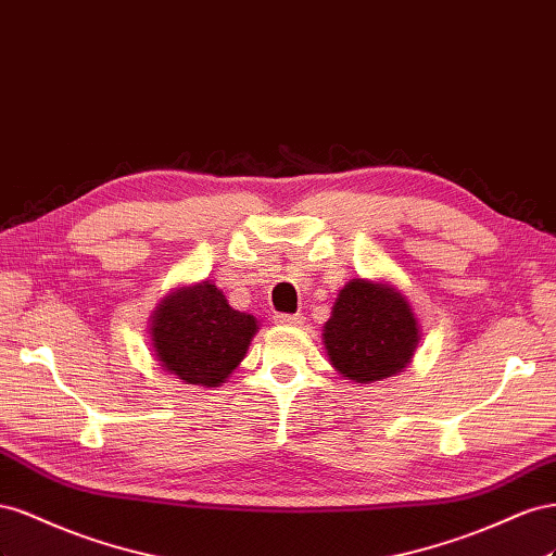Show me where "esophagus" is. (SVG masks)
Wrapping results in <instances>:
<instances>
[{
	"mask_svg": "<svg viewBox=\"0 0 556 556\" xmlns=\"http://www.w3.org/2000/svg\"><path fill=\"white\" fill-rule=\"evenodd\" d=\"M275 324H279V326H298V324H303V316L300 314H275Z\"/></svg>",
	"mask_w": 556,
	"mask_h": 556,
	"instance_id": "obj_1",
	"label": "esophagus"
}]
</instances>
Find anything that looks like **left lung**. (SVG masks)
Returning <instances> with one entry per match:
<instances>
[{
  "instance_id": "left-lung-1",
  "label": "left lung",
  "mask_w": 556,
  "mask_h": 556,
  "mask_svg": "<svg viewBox=\"0 0 556 556\" xmlns=\"http://www.w3.org/2000/svg\"><path fill=\"white\" fill-rule=\"evenodd\" d=\"M324 328L330 363L342 377L361 384L401 372L419 342L407 300L366 279L346 283Z\"/></svg>"
}]
</instances>
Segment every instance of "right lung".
I'll return each instance as SVG.
<instances>
[{"mask_svg": "<svg viewBox=\"0 0 556 556\" xmlns=\"http://www.w3.org/2000/svg\"><path fill=\"white\" fill-rule=\"evenodd\" d=\"M256 319L228 305L214 283L167 295L151 326L155 356L186 384L220 387L247 354Z\"/></svg>", "mask_w": 556, "mask_h": 556, "instance_id": "add662e5", "label": "right lung"}]
</instances>
